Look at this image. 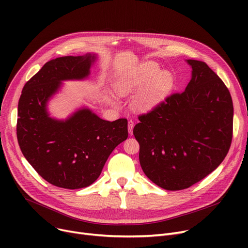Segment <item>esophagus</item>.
<instances>
[{"label": "esophagus", "mask_w": 248, "mask_h": 248, "mask_svg": "<svg viewBox=\"0 0 248 248\" xmlns=\"http://www.w3.org/2000/svg\"><path fill=\"white\" fill-rule=\"evenodd\" d=\"M134 125H135V124H134V121H128V123H127V128H128V134L129 135H133V129H134Z\"/></svg>", "instance_id": "esophagus-1"}]
</instances>
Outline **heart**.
Masks as SVG:
<instances>
[{
  "label": "heart",
  "instance_id": "1",
  "mask_svg": "<svg viewBox=\"0 0 248 248\" xmlns=\"http://www.w3.org/2000/svg\"><path fill=\"white\" fill-rule=\"evenodd\" d=\"M173 86L172 74L162 70L158 64L145 62L117 77L114 88L120 95H126L140 89L134 107L140 112H149L161 104Z\"/></svg>",
  "mask_w": 248,
  "mask_h": 248
}]
</instances>
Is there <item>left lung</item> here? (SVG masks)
<instances>
[{"instance_id":"left-lung-1","label":"left lung","mask_w":248,"mask_h":248,"mask_svg":"<svg viewBox=\"0 0 248 248\" xmlns=\"http://www.w3.org/2000/svg\"><path fill=\"white\" fill-rule=\"evenodd\" d=\"M191 80L147 114L139 116L134 135L140 164L159 187L189 188L212 173L229 151L233 103L229 90L208 65L187 59Z\"/></svg>"}]
</instances>
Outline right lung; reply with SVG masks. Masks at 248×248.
<instances>
[{
	"instance_id": "add662e5",
	"label": "right lung",
	"mask_w": 248,
	"mask_h": 248,
	"mask_svg": "<svg viewBox=\"0 0 248 248\" xmlns=\"http://www.w3.org/2000/svg\"><path fill=\"white\" fill-rule=\"evenodd\" d=\"M97 59L94 53L48 61L25 84L18 104L17 138L35 171L50 184L64 189L91 185L114 148L127 139V121H104L82 107L67 119L48 111V102L63 81L84 80Z\"/></svg>"
}]
</instances>
